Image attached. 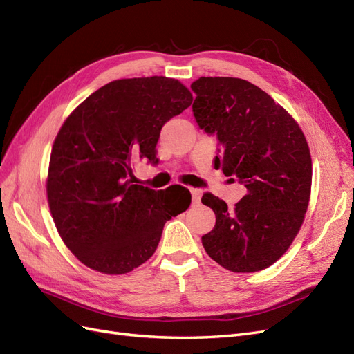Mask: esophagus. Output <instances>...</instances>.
<instances>
[{
	"instance_id": "obj_1",
	"label": "esophagus",
	"mask_w": 354,
	"mask_h": 354,
	"mask_svg": "<svg viewBox=\"0 0 354 354\" xmlns=\"http://www.w3.org/2000/svg\"><path fill=\"white\" fill-rule=\"evenodd\" d=\"M189 190H190V194H192V201H194V203H199V201H201V192L198 189H194V187H190Z\"/></svg>"
}]
</instances>
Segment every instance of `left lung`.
Masks as SVG:
<instances>
[{"label":"left lung","mask_w":354,"mask_h":354,"mask_svg":"<svg viewBox=\"0 0 354 354\" xmlns=\"http://www.w3.org/2000/svg\"><path fill=\"white\" fill-rule=\"evenodd\" d=\"M190 88L196 124L218 140L214 168L246 187L233 209L203 194L202 203L216 214L203 248L232 272L267 269L289 248L308 207L312 158L306 137L282 106L248 81L201 77Z\"/></svg>","instance_id":"left-lung-1"}]
</instances>
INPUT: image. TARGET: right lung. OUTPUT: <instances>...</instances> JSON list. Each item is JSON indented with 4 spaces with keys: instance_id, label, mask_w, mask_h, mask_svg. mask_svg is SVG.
I'll list each match as a JSON object with an SVG mask.
<instances>
[{
    "instance_id": "add662e5",
    "label": "right lung",
    "mask_w": 354,
    "mask_h": 354,
    "mask_svg": "<svg viewBox=\"0 0 354 354\" xmlns=\"http://www.w3.org/2000/svg\"><path fill=\"white\" fill-rule=\"evenodd\" d=\"M165 77L118 80L75 109L53 145L47 196L63 242L93 270L131 272L153 255L164 224L186 211L168 189L134 185L140 159L156 164L159 133L192 104Z\"/></svg>"
}]
</instances>
